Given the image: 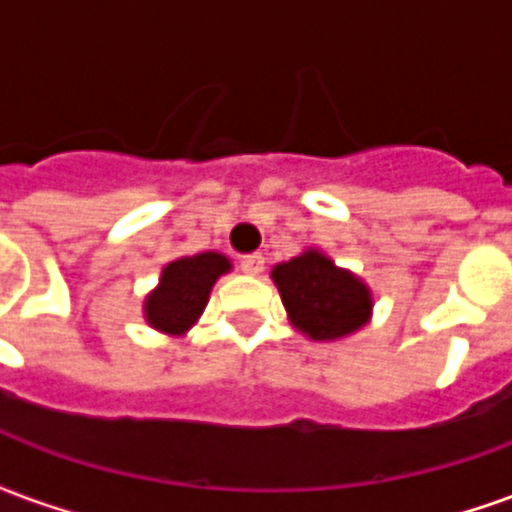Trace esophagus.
Returning a JSON list of instances; mask_svg holds the SVG:
<instances>
[{
    "label": "esophagus",
    "instance_id": "obj_1",
    "mask_svg": "<svg viewBox=\"0 0 512 512\" xmlns=\"http://www.w3.org/2000/svg\"><path fill=\"white\" fill-rule=\"evenodd\" d=\"M241 268H244L246 274H252V277H257L263 268H266V257L260 255V252H255V255H246L241 257Z\"/></svg>",
    "mask_w": 512,
    "mask_h": 512
}]
</instances>
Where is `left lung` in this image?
I'll return each instance as SVG.
<instances>
[{"label": "left lung", "instance_id": "left-lung-1", "mask_svg": "<svg viewBox=\"0 0 512 512\" xmlns=\"http://www.w3.org/2000/svg\"><path fill=\"white\" fill-rule=\"evenodd\" d=\"M290 326L315 343H334L351 337L373 318V290L354 271L340 268L321 249L271 268Z\"/></svg>", "mask_w": 512, "mask_h": 512}]
</instances>
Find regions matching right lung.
<instances>
[{"instance_id":"right-lung-1","label":"right lung","mask_w":512,"mask_h":512,"mask_svg":"<svg viewBox=\"0 0 512 512\" xmlns=\"http://www.w3.org/2000/svg\"><path fill=\"white\" fill-rule=\"evenodd\" d=\"M233 268L222 252L178 257L161 268L158 285L142 301V315L150 329L183 337L208 307L216 279Z\"/></svg>"}]
</instances>
